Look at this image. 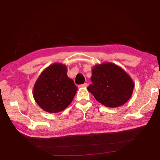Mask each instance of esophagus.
Here are the masks:
<instances>
[{"mask_svg": "<svg viewBox=\"0 0 160 160\" xmlns=\"http://www.w3.org/2000/svg\"><path fill=\"white\" fill-rule=\"evenodd\" d=\"M88 83H84L83 85H80V88H86V87H88Z\"/></svg>", "mask_w": 160, "mask_h": 160, "instance_id": "obj_1", "label": "esophagus"}]
</instances>
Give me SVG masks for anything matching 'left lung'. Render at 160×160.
Listing matches in <instances>:
<instances>
[{"instance_id": "left-lung-1", "label": "left lung", "mask_w": 160, "mask_h": 160, "mask_svg": "<svg viewBox=\"0 0 160 160\" xmlns=\"http://www.w3.org/2000/svg\"><path fill=\"white\" fill-rule=\"evenodd\" d=\"M92 84L88 88L97 101L105 107L116 108L128 101L135 84L123 68L111 62L96 64L92 68Z\"/></svg>"}]
</instances>
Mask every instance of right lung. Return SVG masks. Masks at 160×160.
Returning a JSON list of instances; mask_svg holds the SVG:
<instances>
[{"mask_svg":"<svg viewBox=\"0 0 160 160\" xmlns=\"http://www.w3.org/2000/svg\"><path fill=\"white\" fill-rule=\"evenodd\" d=\"M78 88L67 75L65 64L54 63L38 77L33 88V97L39 107L48 113H58L72 102Z\"/></svg>","mask_w":160,"mask_h":160,"instance_id":"right-lung-1","label":"right lung"}]
</instances>
